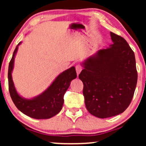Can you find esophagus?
Wrapping results in <instances>:
<instances>
[{
  "mask_svg": "<svg viewBox=\"0 0 146 146\" xmlns=\"http://www.w3.org/2000/svg\"><path fill=\"white\" fill-rule=\"evenodd\" d=\"M76 73L78 75H79V74L81 72V71L82 70V68L81 66L80 65H77L76 66Z\"/></svg>",
  "mask_w": 146,
  "mask_h": 146,
  "instance_id": "1",
  "label": "esophagus"
}]
</instances>
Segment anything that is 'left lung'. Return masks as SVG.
Masks as SVG:
<instances>
[{
    "instance_id": "left-lung-1",
    "label": "left lung",
    "mask_w": 146,
    "mask_h": 146,
    "mask_svg": "<svg viewBox=\"0 0 146 146\" xmlns=\"http://www.w3.org/2000/svg\"><path fill=\"white\" fill-rule=\"evenodd\" d=\"M110 36L112 44L84 60L78 76L86 109L99 118L123 113L131 103L137 80L133 50L120 36L110 32Z\"/></svg>"
}]
</instances>
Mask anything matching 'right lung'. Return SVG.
Instances as JSON below:
<instances>
[{
    "label": "right lung",
    "mask_w": 146,
    "mask_h": 146,
    "mask_svg": "<svg viewBox=\"0 0 146 146\" xmlns=\"http://www.w3.org/2000/svg\"><path fill=\"white\" fill-rule=\"evenodd\" d=\"M21 43L20 42L16 47L9 66L8 79L10 95L16 107L24 114L38 119L50 118L58 113L62 108L64 95L71 81L77 77L75 67L72 66L60 74L40 94L30 99L25 98L18 93L12 77L15 56Z\"/></svg>",
    "instance_id": "1"
}]
</instances>
